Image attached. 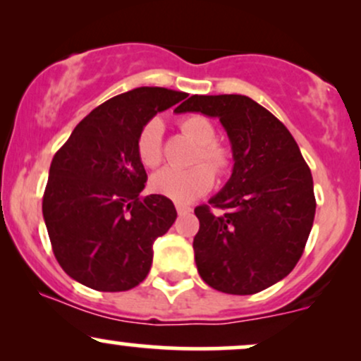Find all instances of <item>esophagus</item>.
I'll list each match as a JSON object with an SVG mask.
<instances>
[{
	"instance_id": "1",
	"label": "esophagus",
	"mask_w": 361,
	"mask_h": 361,
	"mask_svg": "<svg viewBox=\"0 0 361 361\" xmlns=\"http://www.w3.org/2000/svg\"><path fill=\"white\" fill-rule=\"evenodd\" d=\"M176 212H178V215H186V214L192 212V209H190V207H186V205L176 204Z\"/></svg>"
}]
</instances>
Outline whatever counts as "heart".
Returning <instances> with one entry per match:
<instances>
[{"label": "heart", "instance_id": "1", "mask_svg": "<svg viewBox=\"0 0 361 361\" xmlns=\"http://www.w3.org/2000/svg\"><path fill=\"white\" fill-rule=\"evenodd\" d=\"M180 128L198 144L195 164L188 169L163 168L151 178V190L157 195L171 198L178 204H188L195 198L202 197L212 188L214 169L217 175H224L231 168V152L217 144V132L209 118L204 115H188L181 118ZM163 122L152 118L139 130L135 139V152L140 164L146 168H156L163 159ZM210 167L213 169H209Z\"/></svg>", "mask_w": 361, "mask_h": 361}]
</instances>
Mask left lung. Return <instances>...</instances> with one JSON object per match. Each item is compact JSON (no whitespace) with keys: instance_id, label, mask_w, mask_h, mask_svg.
<instances>
[{"instance_id":"1","label":"left lung","mask_w":361,"mask_h":361,"mask_svg":"<svg viewBox=\"0 0 361 361\" xmlns=\"http://www.w3.org/2000/svg\"><path fill=\"white\" fill-rule=\"evenodd\" d=\"M175 111L217 117L233 147L229 181L210 205L195 209L200 229L193 251L202 280L233 295L271 287L299 263L316 215L312 175L295 139L243 94H193Z\"/></svg>"}]
</instances>
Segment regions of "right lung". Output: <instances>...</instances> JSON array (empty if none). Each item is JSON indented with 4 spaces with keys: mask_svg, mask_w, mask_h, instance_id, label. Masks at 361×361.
Returning a JSON list of instances; mask_svg holds the SVG:
<instances>
[{
    "mask_svg": "<svg viewBox=\"0 0 361 361\" xmlns=\"http://www.w3.org/2000/svg\"><path fill=\"white\" fill-rule=\"evenodd\" d=\"M188 94L142 86L110 98L78 123L54 156L42 214L52 251L71 279L100 292L130 290L147 276L152 244L176 221L135 152L139 130Z\"/></svg>",
    "mask_w": 361,
    "mask_h": 361,
    "instance_id": "1",
    "label": "right lung"
}]
</instances>
